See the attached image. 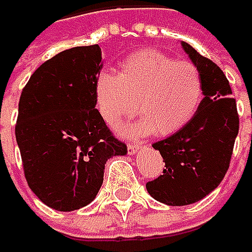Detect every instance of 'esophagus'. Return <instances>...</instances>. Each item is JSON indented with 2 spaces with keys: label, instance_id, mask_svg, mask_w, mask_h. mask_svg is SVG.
I'll use <instances>...</instances> for the list:
<instances>
[{
  "label": "esophagus",
  "instance_id": "esophagus-1",
  "mask_svg": "<svg viewBox=\"0 0 252 252\" xmlns=\"http://www.w3.org/2000/svg\"><path fill=\"white\" fill-rule=\"evenodd\" d=\"M140 149H141V144H135V143H129L128 144V153H131V155L137 153Z\"/></svg>",
  "mask_w": 252,
  "mask_h": 252
}]
</instances>
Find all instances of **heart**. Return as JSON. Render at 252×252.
Here are the masks:
<instances>
[{
	"mask_svg": "<svg viewBox=\"0 0 252 252\" xmlns=\"http://www.w3.org/2000/svg\"><path fill=\"white\" fill-rule=\"evenodd\" d=\"M201 99L200 70L153 49L129 55L118 74L102 73L96 80L97 109L109 126L118 128L138 105L143 120L128 129L129 135L175 132L192 120Z\"/></svg>",
	"mask_w": 252,
	"mask_h": 252,
	"instance_id": "1",
	"label": "heart"
}]
</instances>
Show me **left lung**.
Masks as SVG:
<instances>
[{
	"mask_svg": "<svg viewBox=\"0 0 252 252\" xmlns=\"http://www.w3.org/2000/svg\"><path fill=\"white\" fill-rule=\"evenodd\" d=\"M181 45L201 73L204 97L187 126L153 143L166 168L146 188L168 206L200 201L222 182L239 129L236 100L223 71L187 42Z\"/></svg>",
	"mask_w": 252,
	"mask_h": 252,
	"instance_id": "1",
	"label": "left lung"
}]
</instances>
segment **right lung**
I'll return each mask as SVG.
<instances>
[{
  "label": "right lung",
  "mask_w": 252,
  "mask_h": 252,
  "mask_svg": "<svg viewBox=\"0 0 252 252\" xmlns=\"http://www.w3.org/2000/svg\"><path fill=\"white\" fill-rule=\"evenodd\" d=\"M100 70L99 45L65 49L32 74L20 96L16 140L26 181L60 212L93 201L106 160L126 153L96 109Z\"/></svg>",
  "instance_id": "right-lung-1"
}]
</instances>
